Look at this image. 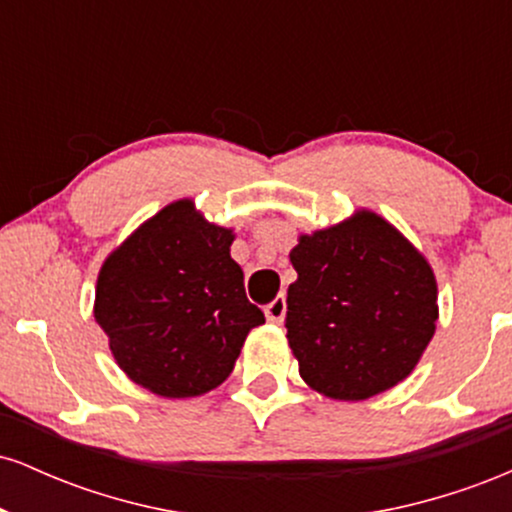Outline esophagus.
Returning a JSON list of instances; mask_svg holds the SVG:
<instances>
[{"label": "esophagus", "mask_w": 512, "mask_h": 512, "mask_svg": "<svg viewBox=\"0 0 512 512\" xmlns=\"http://www.w3.org/2000/svg\"><path fill=\"white\" fill-rule=\"evenodd\" d=\"M286 315V298L284 296H276L272 303L264 305V317H267L269 322H281Z\"/></svg>", "instance_id": "esophagus-1"}]
</instances>
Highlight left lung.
Segmentation results:
<instances>
[{
    "instance_id": "obj_1",
    "label": "left lung",
    "mask_w": 512,
    "mask_h": 512,
    "mask_svg": "<svg viewBox=\"0 0 512 512\" xmlns=\"http://www.w3.org/2000/svg\"><path fill=\"white\" fill-rule=\"evenodd\" d=\"M286 298V337L298 373L332 399H368L397 385L436 332L431 267L380 216L303 236Z\"/></svg>"
}]
</instances>
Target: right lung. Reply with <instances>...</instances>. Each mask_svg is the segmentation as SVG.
Masks as SVG:
<instances>
[{
	"label": "right lung",
	"mask_w": 512,
	"mask_h": 512,
	"mask_svg": "<svg viewBox=\"0 0 512 512\" xmlns=\"http://www.w3.org/2000/svg\"><path fill=\"white\" fill-rule=\"evenodd\" d=\"M233 236L168 204L103 264L96 322L129 378L161 397H197L231 375L264 313L245 296Z\"/></svg>",
	"instance_id": "add662e5"
}]
</instances>
